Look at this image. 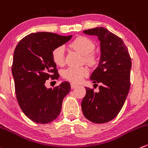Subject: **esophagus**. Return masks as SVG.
<instances>
[{
    "mask_svg": "<svg viewBox=\"0 0 148 148\" xmlns=\"http://www.w3.org/2000/svg\"><path fill=\"white\" fill-rule=\"evenodd\" d=\"M77 87V84H73V83H71V89H74V88H75V87Z\"/></svg>",
    "mask_w": 148,
    "mask_h": 148,
    "instance_id": "esophagus-1",
    "label": "esophagus"
}]
</instances>
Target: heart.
<instances>
[{
  "mask_svg": "<svg viewBox=\"0 0 148 148\" xmlns=\"http://www.w3.org/2000/svg\"><path fill=\"white\" fill-rule=\"evenodd\" d=\"M71 47L79 52L83 56L85 63L93 65L96 62V58L92 52L95 45L92 40L87 37L80 36L76 38L71 44ZM52 60L57 66H62L64 64V47L62 45L56 47L51 52ZM89 74L88 69L85 66L69 67L64 69L62 76L65 79L73 83H79L84 77Z\"/></svg>",
  "mask_w": 148,
  "mask_h": 148,
  "instance_id": "1",
  "label": "heart"
}]
</instances>
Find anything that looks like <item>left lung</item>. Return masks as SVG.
I'll return each instance as SVG.
<instances>
[{"mask_svg": "<svg viewBox=\"0 0 148 148\" xmlns=\"http://www.w3.org/2000/svg\"><path fill=\"white\" fill-rule=\"evenodd\" d=\"M83 32L98 37L101 53L90 76L93 83H100L99 92L86 87L82 110L89 121L103 124L114 119L124 106L130 88L131 58L122 40L107 29L96 27Z\"/></svg>", "mask_w": 148, "mask_h": 148, "instance_id": "obj_1", "label": "left lung"}]
</instances>
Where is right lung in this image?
Returning a JSON list of instances; mask_svg holds the SVG:
<instances>
[{
    "label": "right lung",
    "instance_id": "1",
    "mask_svg": "<svg viewBox=\"0 0 148 148\" xmlns=\"http://www.w3.org/2000/svg\"><path fill=\"white\" fill-rule=\"evenodd\" d=\"M72 35L61 36L52 32L32 33L16 47L12 75L18 105L29 119L48 124L61 113L63 99L71 90L68 82L53 89H47L45 81L59 77L51 52L71 40Z\"/></svg>",
    "mask_w": 148,
    "mask_h": 148
}]
</instances>
